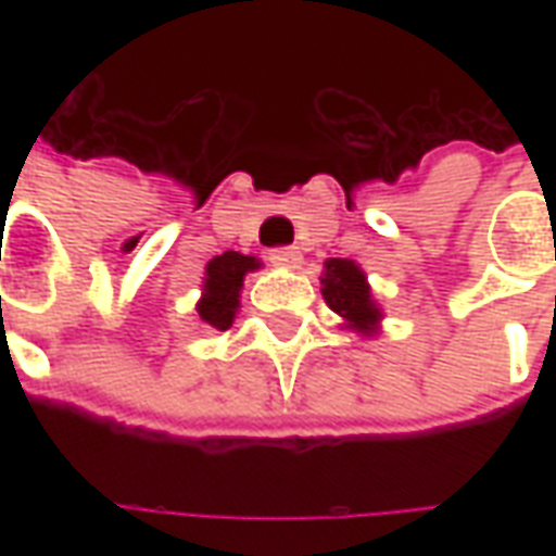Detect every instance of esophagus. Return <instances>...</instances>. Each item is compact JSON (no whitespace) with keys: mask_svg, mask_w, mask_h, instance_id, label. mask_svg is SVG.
I'll list each match as a JSON object with an SVG mask.
<instances>
[{"mask_svg":"<svg viewBox=\"0 0 556 556\" xmlns=\"http://www.w3.org/2000/svg\"><path fill=\"white\" fill-rule=\"evenodd\" d=\"M267 258H270V265L274 267L294 270V267L301 265V250H298V247H277V250L267 253Z\"/></svg>","mask_w":556,"mask_h":556,"instance_id":"obj_1","label":"esophagus"}]
</instances>
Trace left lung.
<instances>
[{
  "label": "left lung",
  "mask_w": 556,
  "mask_h": 556,
  "mask_svg": "<svg viewBox=\"0 0 556 556\" xmlns=\"http://www.w3.org/2000/svg\"><path fill=\"white\" fill-rule=\"evenodd\" d=\"M321 294L325 303L342 318V327L357 337L381 333L384 313L375 301L372 286L354 258H327L321 274Z\"/></svg>",
  "instance_id": "1"
}]
</instances>
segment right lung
<instances>
[{
  "label": "right lung",
  "mask_w": 556,
  "mask_h": 556,
  "mask_svg": "<svg viewBox=\"0 0 556 556\" xmlns=\"http://www.w3.org/2000/svg\"><path fill=\"white\" fill-rule=\"evenodd\" d=\"M262 262L255 255L235 253L226 250L223 255H214L205 265L202 277V298L195 303L199 318L214 330H229L235 315L241 309V289L243 277L258 270Z\"/></svg>",
  "instance_id": "obj_1"
}]
</instances>
